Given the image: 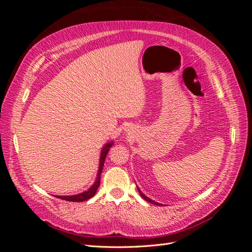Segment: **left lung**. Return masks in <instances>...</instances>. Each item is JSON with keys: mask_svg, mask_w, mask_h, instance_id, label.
Returning a JSON list of instances; mask_svg holds the SVG:
<instances>
[{"mask_svg": "<svg viewBox=\"0 0 252 252\" xmlns=\"http://www.w3.org/2000/svg\"><path fill=\"white\" fill-rule=\"evenodd\" d=\"M138 190H139V192H140L141 196L143 197V199H144L145 201H147V202H149V203H151V204H155V205H159L158 203H157V202H155V201H152V200H150V199H149V197H147L146 195H145V194H144V193H143V192L141 191V190H140L139 188H138Z\"/></svg>", "mask_w": 252, "mask_h": 252, "instance_id": "obj_1", "label": "left lung"}]
</instances>
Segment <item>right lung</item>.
Listing matches in <instances>:
<instances>
[{"mask_svg": "<svg viewBox=\"0 0 252 252\" xmlns=\"http://www.w3.org/2000/svg\"><path fill=\"white\" fill-rule=\"evenodd\" d=\"M112 146V143H108L106 144L105 146L103 147V150L101 152V158H100V166H98V172H97V177H96V181L94 184L91 186L87 191L85 192H82L80 194H75V195H58L57 197H59V199H62L64 201H69V202H83V201H87L89 199H91L93 197L96 190L98 188V186H100V180H101V173H102V170H103V167H104V162H105V158H106V156H107L108 151H109V148Z\"/></svg>", "mask_w": 252, "mask_h": 252, "instance_id": "obj_1", "label": "right lung"}]
</instances>
